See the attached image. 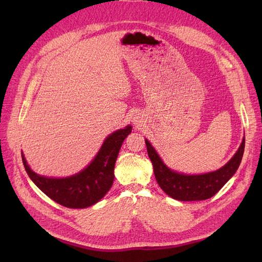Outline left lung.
<instances>
[{
    "mask_svg": "<svg viewBox=\"0 0 262 262\" xmlns=\"http://www.w3.org/2000/svg\"><path fill=\"white\" fill-rule=\"evenodd\" d=\"M145 144L148 157L153 164L156 181L163 191L172 199L179 201H200L210 199L234 176L242 162L245 139H243L235 155L223 167L200 175H185L171 170L164 164L160 155L147 140H145Z\"/></svg>",
    "mask_w": 262,
    "mask_h": 262,
    "instance_id": "8db88e82",
    "label": "left lung"
}]
</instances>
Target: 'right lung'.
<instances>
[{"label":"right lung","instance_id":"obj_1","mask_svg":"<svg viewBox=\"0 0 262 262\" xmlns=\"http://www.w3.org/2000/svg\"><path fill=\"white\" fill-rule=\"evenodd\" d=\"M131 131L132 126L128 125L110 134L92 163L73 176L50 178L38 175L30 169L21 153L24 167L34 184L54 202L71 209L89 208L102 199L112 188L119 150Z\"/></svg>","mask_w":262,"mask_h":262}]
</instances>
